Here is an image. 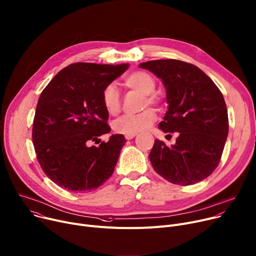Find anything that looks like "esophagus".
<instances>
[{"instance_id": "1", "label": "esophagus", "mask_w": 256, "mask_h": 256, "mask_svg": "<svg viewBox=\"0 0 256 256\" xmlns=\"http://www.w3.org/2000/svg\"><path fill=\"white\" fill-rule=\"evenodd\" d=\"M136 136V133H131V134H125V138L127 140H130L132 138H134V137Z\"/></svg>"}]
</instances>
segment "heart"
<instances>
[{
  "label": "heart",
  "mask_w": 256,
  "mask_h": 256,
  "mask_svg": "<svg viewBox=\"0 0 256 256\" xmlns=\"http://www.w3.org/2000/svg\"><path fill=\"white\" fill-rule=\"evenodd\" d=\"M123 84L125 87L135 90L144 95H146V100L144 102V106L148 104H156L159 100L152 92L156 89L154 78L148 72L144 70H136L129 74H127ZM102 100L104 108L110 114H116L121 110V97L119 90L114 84H110L104 87ZM156 119V114L152 108H146L140 114H126L118 119L114 128L118 133L122 134H131L138 133L148 129Z\"/></svg>",
  "instance_id": "obj_1"
}]
</instances>
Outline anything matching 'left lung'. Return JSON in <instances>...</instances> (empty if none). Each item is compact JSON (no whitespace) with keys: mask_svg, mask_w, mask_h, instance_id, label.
<instances>
[{"mask_svg":"<svg viewBox=\"0 0 256 256\" xmlns=\"http://www.w3.org/2000/svg\"><path fill=\"white\" fill-rule=\"evenodd\" d=\"M140 66L161 78L166 88L168 110L159 128L180 134L171 146L154 140L148 154L154 171L180 186L207 178L220 161L228 133L220 90L202 70L184 62L150 60Z\"/></svg>","mask_w":256,"mask_h":256,"instance_id":"8db88e82","label":"left lung"}]
</instances>
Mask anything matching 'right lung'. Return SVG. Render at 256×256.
<instances>
[{
    "mask_svg": "<svg viewBox=\"0 0 256 256\" xmlns=\"http://www.w3.org/2000/svg\"><path fill=\"white\" fill-rule=\"evenodd\" d=\"M128 68V64H72L58 72L41 93L32 142L41 168L56 184L87 192L104 184L114 173L126 142L124 135L112 134L98 146L90 144L110 133L102 94Z\"/></svg>",
    "mask_w": 256,
    "mask_h": 256,
    "instance_id": "add662e5",
    "label": "right lung"
}]
</instances>
